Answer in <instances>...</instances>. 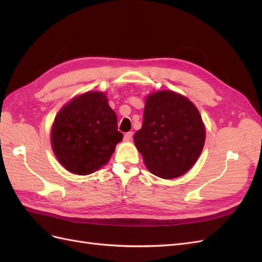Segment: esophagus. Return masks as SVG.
<instances>
[{
    "instance_id": "esophagus-1",
    "label": "esophagus",
    "mask_w": 262,
    "mask_h": 262,
    "mask_svg": "<svg viewBox=\"0 0 262 262\" xmlns=\"http://www.w3.org/2000/svg\"><path fill=\"white\" fill-rule=\"evenodd\" d=\"M132 137H133V132H126V133H124L123 139H124V141H130L132 139Z\"/></svg>"
}]
</instances>
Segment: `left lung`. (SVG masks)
Wrapping results in <instances>:
<instances>
[{
	"label": "left lung",
	"mask_w": 262,
	"mask_h": 262,
	"mask_svg": "<svg viewBox=\"0 0 262 262\" xmlns=\"http://www.w3.org/2000/svg\"><path fill=\"white\" fill-rule=\"evenodd\" d=\"M134 143L155 176L177 178L192 167L205 141V129L196 107L181 95L161 91L146 98L142 128Z\"/></svg>",
	"instance_id": "left-lung-1"
}]
</instances>
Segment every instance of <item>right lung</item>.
Listing matches in <instances>:
<instances>
[{
	"instance_id": "obj_1",
	"label": "right lung",
	"mask_w": 262,
	"mask_h": 262,
	"mask_svg": "<svg viewBox=\"0 0 262 262\" xmlns=\"http://www.w3.org/2000/svg\"><path fill=\"white\" fill-rule=\"evenodd\" d=\"M117 116L100 92L85 93L71 100L54 119L53 152L69 171L89 175L108 163L123 138Z\"/></svg>"
}]
</instances>
